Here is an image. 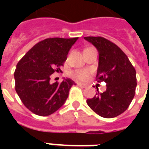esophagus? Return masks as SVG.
I'll return each instance as SVG.
<instances>
[{"instance_id":"esophagus-1","label":"esophagus","mask_w":149,"mask_h":149,"mask_svg":"<svg viewBox=\"0 0 149 149\" xmlns=\"http://www.w3.org/2000/svg\"><path fill=\"white\" fill-rule=\"evenodd\" d=\"M77 85H78L79 87L82 88H85L87 87V85H86V84H81V83H77Z\"/></svg>"}]
</instances>
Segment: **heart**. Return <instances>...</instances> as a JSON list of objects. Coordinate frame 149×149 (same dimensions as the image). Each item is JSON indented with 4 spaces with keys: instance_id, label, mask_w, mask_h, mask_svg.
<instances>
[{
    "instance_id": "1",
    "label": "heart",
    "mask_w": 149,
    "mask_h": 149,
    "mask_svg": "<svg viewBox=\"0 0 149 149\" xmlns=\"http://www.w3.org/2000/svg\"><path fill=\"white\" fill-rule=\"evenodd\" d=\"M93 74L90 69H80L72 72V77L79 81H87Z\"/></svg>"
}]
</instances>
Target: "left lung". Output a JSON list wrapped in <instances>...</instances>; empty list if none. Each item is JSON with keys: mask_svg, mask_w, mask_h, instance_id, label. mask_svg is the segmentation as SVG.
I'll use <instances>...</instances> for the list:
<instances>
[{"mask_svg": "<svg viewBox=\"0 0 149 149\" xmlns=\"http://www.w3.org/2000/svg\"><path fill=\"white\" fill-rule=\"evenodd\" d=\"M99 52L97 81L106 83V91L88 99L92 110L104 118L120 115L131 104L136 87V70L125 52L102 37H85Z\"/></svg>", "mask_w": 149, "mask_h": 149, "instance_id": "left-lung-1", "label": "left lung"}]
</instances>
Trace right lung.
Listing matches in <instances>:
<instances>
[{
	"label": "right lung",
	"instance_id": "right-lung-1",
	"mask_svg": "<svg viewBox=\"0 0 149 149\" xmlns=\"http://www.w3.org/2000/svg\"><path fill=\"white\" fill-rule=\"evenodd\" d=\"M78 37L47 38L40 41L19 61L14 72L15 89L24 105L34 114L46 116L65 104L75 84L67 78L50 83L51 75L61 67Z\"/></svg>",
	"mask_w": 149,
	"mask_h": 149
}]
</instances>
